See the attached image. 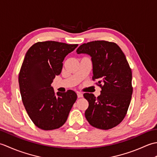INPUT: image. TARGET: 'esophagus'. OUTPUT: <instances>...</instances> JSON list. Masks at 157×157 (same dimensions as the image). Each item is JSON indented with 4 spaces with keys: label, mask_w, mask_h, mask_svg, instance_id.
I'll list each match as a JSON object with an SVG mask.
<instances>
[{
    "label": "esophagus",
    "mask_w": 157,
    "mask_h": 157,
    "mask_svg": "<svg viewBox=\"0 0 157 157\" xmlns=\"http://www.w3.org/2000/svg\"><path fill=\"white\" fill-rule=\"evenodd\" d=\"M77 94H78V98H82V97H83V94L82 92H77Z\"/></svg>",
    "instance_id": "1"
}]
</instances>
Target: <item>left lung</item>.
Returning <instances> with one entry per match:
<instances>
[{
  "instance_id": "1",
  "label": "left lung",
  "mask_w": 157,
  "mask_h": 157,
  "mask_svg": "<svg viewBox=\"0 0 157 157\" xmlns=\"http://www.w3.org/2000/svg\"><path fill=\"white\" fill-rule=\"evenodd\" d=\"M76 52L91 56L92 80L97 79L96 84L102 90L98 97L84 94L89 103L86 119L96 128H114L125 118L133 92L132 69L125 55L116 43L105 40L84 43Z\"/></svg>"
}]
</instances>
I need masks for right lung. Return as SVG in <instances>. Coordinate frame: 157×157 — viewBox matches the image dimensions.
I'll return each instance as SVG.
<instances>
[{
  "label": "right lung",
  "instance_id": "right-lung-1",
  "mask_svg": "<svg viewBox=\"0 0 157 157\" xmlns=\"http://www.w3.org/2000/svg\"><path fill=\"white\" fill-rule=\"evenodd\" d=\"M78 44L38 42L28 49L19 73L22 102L32 122L43 130L58 129L66 122L78 96L71 90L55 94L51 86L63 61Z\"/></svg>",
  "mask_w": 157,
  "mask_h": 157
}]
</instances>
